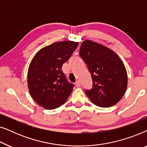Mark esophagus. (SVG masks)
Returning <instances> with one entry per match:
<instances>
[{
  "instance_id": "obj_1",
  "label": "esophagus",
  "mask_w": 147,
  "mask_h": 147,
  "mask_svg": "<svg viewBox=\"0 0 147 147\" xmlns=\"http://www.w3.org/2000/svg\"><path fill=\"white\" fill-rule=\"evenodd\" d=\"M76 86H77V87H80V86H81V84H80V81H76Z\"/></svg>"
}]
</instances>
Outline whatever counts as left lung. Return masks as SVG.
I'll use <instances>...</instances> for the list:
<instances>
[{
  "instance_id": "1",
  "label": "left lung",
  "mask_w": 147,
  "mask_h": 147,
  "mask_svg": "<svg viewBox=\"0 0 147 147\" xmlns=\"http://www.w3.org/2000/svg\"><path fill=\"white\" fill-rule=\"evenodd\" d=\"M80 55L93 81V88L85 91L91 102L102 108L117 104L128 84L127 72L119 56L109 48L90 40L82 42Z\"/></svg>"
}]
</instances>
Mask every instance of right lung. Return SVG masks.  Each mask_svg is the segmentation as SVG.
<instances>
[{"label": "right lung", "instance_id": "obj_1", "mask_svg": "<svg viewBox=\"0 0 147 147\" xmlns=\"http://www.w3.org/2000/svg\"><path fill=\"white\" fill-rule=\"evenodd\" d=\"M78 45L72 41L56 42L42 48L32 59L28 88L33 99L45 109L59 107L71 94L74 85L66 80L61 67Z\"/></svg>", "mask_w": 147, "mask_h": 147}]
</instances>
